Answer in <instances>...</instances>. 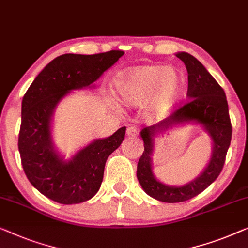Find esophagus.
Returning a JSON list of instances; mask_svg holds the SVG:
<instances>
[{
    "label": "esophagus",
    "mask_w": 248,
    "mask_h": 248,
    "mask_svg": "<svg viewBox=\"0 0 248 248\" xmlns=\"http://www.w3.org/2000/svg\"><path fill=\"white\" fill-rule=\"evenodd\" d=\"M126 135L130 136V138H135L138 135V128L135 126H128L126 130Z\"/></svg>",
    "instance_id": "34e87169"
}]
</instances>
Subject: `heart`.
Here are the masks:
<instances>
[{"instance_id":"1","label":"heart","mask_w":248,"mask_h":248,"mask_svg":"<svg viewBox=\"0 0 248 248\" xmlns=\"http://www.w3.org/2000/svg\"><path fill=\"white\" fill-rule=\"evenodd\" d=\"M115 88L124 105L139 106L151 98L153 112L164 114L182 97L185 79L172 68L149 64L122 71L115 78Z\"/></svg>"}]
</instances>
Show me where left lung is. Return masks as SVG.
Listing matches in <instances>:
<instances>
[{
	"mask_svg": "<svg viewBox=\"0 0 248 248\" xmlns=\"http://www.w3.org/2000/svg\"><path fill=\"white\" fill-rule=\"evenodd\" d=\"M175 56L184 62L188 71L186 96L189 100L166 120L141 131L144 151L140 157L136 171L140 185L150 197L170 203L182 202L198 196L216 180L224 167L232 140V123L224 89L203 64L190 53L178 52ZM188 121L202 124L211 136L213 152L210 163L195 181L185 186L164 185L154 177L152 171L150 155L154 148V138L175 124Z\"/></svg>",
	"mask_w": 248,
	"mask_h": 248,
	"instance_id": "obj_1",
	"label": "left lung"
}]
</instances>
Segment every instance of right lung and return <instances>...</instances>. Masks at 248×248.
Segmentation results:
<instances>
[{"label": "right lung", "mask_w": 248, "mask_h": 248, "mask_svg": "<svg viewBox=\"0 0 248 248\" xmlns=\"http://www.w3.org/2000/svg\"><path fill=\"white\" fill-rule=\"evenodd\" d=\"M123 55L121 50L62 55L46 64L24 94L17 142L21 163L31 185L46 198L62 204L79 203L99 190L107 157L123 142L126 127L95 140L63 160L53 145L51 118L64 96L91 87Z\"/></svg>", "instance_id": "obj_1"}]
</instances>
